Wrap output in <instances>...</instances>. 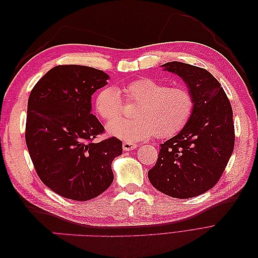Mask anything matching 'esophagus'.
<instances>
[{"mask_svg":"<svg viewBox=\"0 0 258 258\" xmlns=\"http://www.w3.org/2000/svg\"><path fill=\"white\" fill-rule=\"evenodd\" d=\"M136 147H137V143H134L131 141H124L122 143L123 151H132V150H135Z\"/></svg>","mask_w":258,"mask_h":258,"instance_id":"obj_1","label":"esophagus"}]
</instances>
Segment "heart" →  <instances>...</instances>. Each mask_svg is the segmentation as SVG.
I'll return each instance as SVG.
<instances>
[{
	"label": "heart",
	"mask_w": 258,
	"mask_h": 258,
	"mask_svg": "<svg viewBox=\"0 0 258 258\" xmlns=\"http://www.w3.org/2000/svg\"><path fill=\"white\" fill-rule=\"evenodd\" d=\"M121 91L127 102L138 103L135 120L114 119L122 111ZM95 108L101 118L111 121L107 126L111 135L126 141H141L154 136L165 139L181 131L195 110V97L185 86H172L143 77L116 89L107 86L101 89L95 101Z\"/></svg>",
	"instance_id": "heart-1"
}]
</instances>
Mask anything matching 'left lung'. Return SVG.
I'll use <instances>...</instances> for the list:
<instances>
[{
    "mask_svg": "<svg viewBox=\"0 0 258 258\" xmlns=\"http://www.w3.org/2000/svg\"><path fill=\"white\" fill-rule=\"evenodd\" d=\"M165 70L181 76L195 97L188 123L160 144L148 178L156 189L186 199L208 191L218 182L235 146V126L229 99L206 69L168 62Z\"/></svg>",
    "mask_w": 258,
    "mask_h": 258,
    "instance_id": "1",
    "label": "left lung"
}]
</instances>
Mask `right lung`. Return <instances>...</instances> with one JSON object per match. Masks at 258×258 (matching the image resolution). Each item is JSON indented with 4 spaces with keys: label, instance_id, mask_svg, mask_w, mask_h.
<instances>
[{
    "label": "right lung",
    "instance_id": "1",
    "mask_svg": "<svg viewBox=\"0 0 258 258\" xmlns=\"http://www.w3.org/2000/svg\"><path fill=\"white\" fill-rule=\"evenodd\" d=\"M108 75L95 68L66 64L46 73L28 100L26 143L41 181L60 196L90 200L114 179L111 168L122 153L115 137L96 142L104 127L91 114V96Z\"/></svg>",
    "mask_w": 258,
    "mask_h": 258
}]
</instances>
